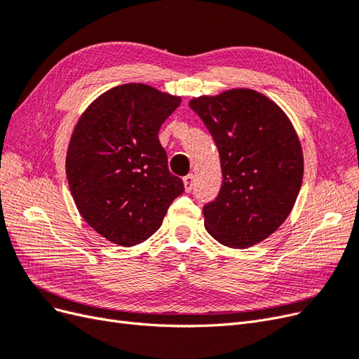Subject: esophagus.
Here are the masks:
<instances>
[{"mask_svg": "<svg viewBox=\"0 0 359 359\" xmlns=\"http://www.w3.org/2000/svg\"><path fill=\"white\" fill-rule=\"evenodd\" d=\"M194 186V175L193 173H189L187 177H184V187H186V191H191Z\"/></svg>", "mask_w": 359, "mask_h": 359, "instance_id": "obj_1", "label": "esophagus"}]
</instances>
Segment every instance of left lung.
I'll use <instances>...</instances> for the list:
<instances>
[{
    "mask_svg": "<svg viewBox=\"0 0 359 359\" xmlns=\"http://www.w3.org/2000/svg\"><path fill=\"white\" fill-rule=\"evenodd\" d=\"M220 154L223 184L203 206L205 229L233 248L264 241L298 198L304 158L290 119L266 95L235 88L190 100Z\"/></svg>",
    "mask_w": 359,
    "mask_h": 359,
    "instance_id": "obj_1",
    "label": "left lung"
}]
</instances>
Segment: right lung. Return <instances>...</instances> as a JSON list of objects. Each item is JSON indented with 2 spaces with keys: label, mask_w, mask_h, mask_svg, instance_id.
Instances as JSON below:
<instances>
[{
  "label": "right lung",
  "mask_w": 359,
  "mask_h": 359,
  "mask_svg": "<svg viewBox=\"0 0 359 359\" xmlns=\"http://www.w3.org/2000/svg\"><path fill=\"white\" fill-rule=\"evenodd\" d=\"M180 103L149 85L124 83L95 99L76 124L66 158L70 191L83 220L107 241L144 243L184 191L158 140Z\"/></svg>",
  "instance_id": "obj_1"
}]
</instances>
